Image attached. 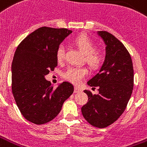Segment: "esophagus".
I'll list each match as a JSON object with an SVG mask.
<instances>
[{"label":"esophagus","instance_id":"obj_1","mask_svg":"<svg viewBox=\"0 0 147 147\" xmlns=\"http://www.w3.org/2000/svg\"><path fill=\"white\" fill-rule=\"evenodd\" d=\"M74 92H75L76 93H77V92H82V89L79 88V87H75Z\"/></svg>","mask_w":147,"mask_h":147}]
</instances>
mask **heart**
<instances>
[{
    "mask_svg": "<svg viewBox=\"0 0 147 147\" xmlns=\"http://www.w3.org/2000/svg\"><path fill=\"white\" fill-rule=\"evenodd\" d=\"M74 44L78 49L85 54L86 61L92 68H97L103 60V53L99 49H94V42L86 34H81L76 37ZM64 46L59 45L56 50V58L59 61L64 59ZM88 73L86 67H70L64 73V78L74 84H79Z\"/></svg>",
    "mask_w": 147,
    "mask_h": 147,
    "instance_id": "heart-1",
    "label": "heart"
}]
</instances>
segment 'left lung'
<instances>
[{"mask_svg":"<svg viewBox=\"0 0 147 147\" xmlns=\"http://www.w3.org/2000/svg\"><path fill=\"white\" fill-rule=\"evenodd\" d=\"M106 47L100 70L87 82L98 87V93L85 90L88 102L82 107L84 118L92 126L105 128L119 118L126 109L133 89V67L127 49L107 31H98Z\"/></svg>","mask_w":147,"mask_h":147,"instance_id":"1","label":"left lung"}]
</instances>
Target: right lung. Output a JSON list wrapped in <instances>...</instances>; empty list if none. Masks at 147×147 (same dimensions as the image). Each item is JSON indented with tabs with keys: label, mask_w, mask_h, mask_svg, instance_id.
<instances>
[{
	"label": "right lung",
	"mask_w": 147,
	"mask_h": 147,
	"mask_svg": "<svg viewBox=\"0 0 147 147\" xmlns=\"http://www.w3.org/2000/svg\"><path fill=\"white\" fill-rule=\"evenodd\" d=\"M71 32L42 27L28 35L15 51L11 65L12 93L22 116L31 123L41 125L52 120L73 93V86L68 82L54 89L45 79L58 65V47Z\"/></svg>",
	"instance_id": "add662e5"
}]
</instances>
